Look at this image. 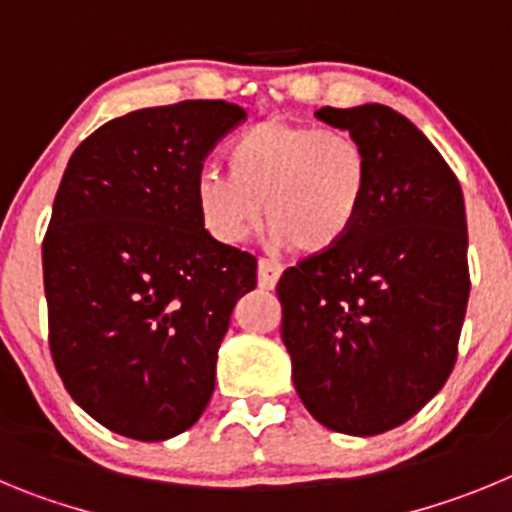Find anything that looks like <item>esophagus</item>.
Here are the masks:
<instances>
[{"mask_svg": "<svg viewBox=\"0 0 512 512\" xmlns=\"http://www.w3.org/2000/svg\"><path fill=\"white\" fill-rule=\"evenodd\" d=\"M280 273H283V267L273 260H260L257 262V285L262 290H273L278 285Z\"/></svg>", "mask_w": 512, "mask_h": 512, "instance_id": "34e87169", "label": "esophagus"}]
</instances>
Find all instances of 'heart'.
I'll return each instance as SVG.
<instances>
[{
  "label": "heart",
  "mask_w": 512,
  "mask_h": 512,
  "mask_svg": "<svg viewBox=\"0 0 512 512\" xmlns=\"http://www.w3.org/2000/svg\"><path fill=\"white\" fill-rule=\"evenodd\" d=\"M227 172L204 168L193 204L209 234L239 245L265 216L273 247L301 255L334 250L357 227L370 196V155L357 137L316 124L265 119L232 137Z\"/></svg>",
  "instance_id": "heart-1"
}]
</instances>
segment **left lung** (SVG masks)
Wrapping results in <instances>:
<instances>
[{
	"label": "left lung",
	"instance_id": "left-lung-1",
	"mask_svg": "<svg viewBox=\"0 0 512 512\" xmlns=\"http://www.w3.org/2000/svg\"><path fill=\"white\" fill-rule=\"evenodd\" d=\"M316 119L370 155V196L342 245L288 267L280 336L298 398L321 426L375 436L416 416L449 377L469 298L459 181L385 104Z\"/></svg>",
	"mask_w": 512,
	"mask_h": 512
}]
</instances>
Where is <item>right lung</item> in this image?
<instances>
[{"label": "right lung", "mask_w": 512, "mask_h": 512, "mask_svg": "<svg viewBox=\"0 0 512 512\" xmlns=\"http://www.w3.org/2000/svg\"><path fill=\"white\" fill-rule=\"evenodd\" d=\"M245 119L181 101L112 119L68 160L43 242L50 354L94 421L165 441L199 421L216 354L257 260L216 242L193 204L211 147Z\"/></svg>", "instance_id": "1"}]
</instances>
